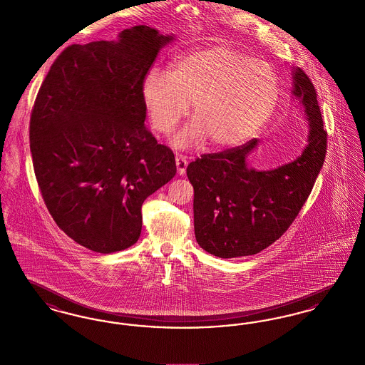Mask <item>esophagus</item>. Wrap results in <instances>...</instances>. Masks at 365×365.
Listing matches in <instances>:
<instances>
[{
  "instance_id": "obj_1",
  "label": "esophagus",
  "mask_w": 365,
  "mask_h": 365,
  "mask_svg": "<svg viewBox=\"0 0 365 365\" xmlns=\"http://www.w3.org/2000/svg\"><path fill=\"white\" fill-rule=\"evenodd\" d=\"M175 161H176V168H178V174L185 175L186 174V168H187V157L182 156V155H178L175 157Z\"/></svg>"
}]
</instances>
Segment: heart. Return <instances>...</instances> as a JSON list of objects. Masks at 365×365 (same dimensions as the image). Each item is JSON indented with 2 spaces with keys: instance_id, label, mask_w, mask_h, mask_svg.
I'll use <instances>...</instances> for the list:
<instances>
[{
  "instance_id": "heart-1",
  "label": "heart",
  "mask_w": 365,
  "mask_h": 365,
  "mask_svg": "<svg viewBox=\"0 0 365 365\" xmlns=\"http://www.w3.org/2000/svg\"><path fill=\"white\" fill-rule=\"evenodd\" d=\"M140 93L158 134L173 131L191 104L194 122L176 135V146L189 148L209 138L215 148H231L252 138L269 120L280 82L268 63L213 45L178 58L167 72H149Z\"/></svg>"
}]
</instances>
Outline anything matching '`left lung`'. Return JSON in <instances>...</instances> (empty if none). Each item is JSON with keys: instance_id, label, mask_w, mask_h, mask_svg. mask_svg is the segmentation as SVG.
Segmentation results:
<instances>
[{"instance_id": "obj_1", "label": "left lung", "mask_w": 365, "mask_h": 365, "mask_svg": "<svg viewBox=\"0 0 365 365\" xmlns=\"http://www.w3.org/2000/svg\"><path fill=\"white\" fill-rule=\"evenodd\" d=\"M292 75V94L309 123L308 145L301 156L275 170L257 171L246 161L259 145V139H252L187 165L195 240L216 257L252 256L278 241L304 207L323 167L327 133L316 90L301 68H293Z\"/></svg>"}]
</instances>
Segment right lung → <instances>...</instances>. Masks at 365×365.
Masks as SVG:
<instances>
[{
	"instance_id": "add662e5",
	"label": "right lung",
	"mask_w": 365,
	"mask_h": 365,
	"mask_svg": "<svg viewBox=\"0 0 365 365\" xmlns=\"http://www.w3.org/2000/svg\"><path fill=\"white\" fill-rule=\"evenodd\" d=\"M174 39L148 26L118 41L71 45L35 98L30 149L53 220L97 253L138 241L143 201L176 174L173 150L145 127L142 83Z\"/></svg>"
}]
</instances>
